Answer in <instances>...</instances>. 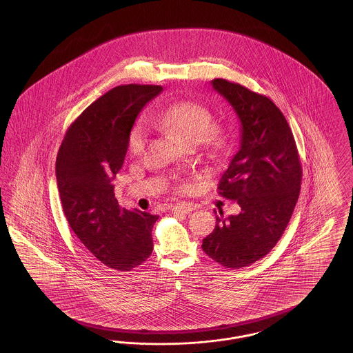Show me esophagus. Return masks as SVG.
<instances>
[{
    "label": "esophagus",
    "mask_w": 353,
    "mask_h": 353,
    "mask_svg": "<svg viewBox=\"0 0 353 353\" xmlns=\"http://www.w3.org/2000/svg\"><path fill=\"white\" fill-rule=\"evenodd\" d=\"M172 210L174 213H181V214H189L194 210V206L193 205H189V203H177V205H173L172 206Z\"/></svg>",
    "instance_id": "obj_1"
}]
</instances>
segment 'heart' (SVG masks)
<instances>
[{
  "instance_id": "b5f03b06",
  "label": "heart",
  "mask_w": 353,
  "mask_h": 353,
  "mask_svg": "<svg viewBox=\"0 0 353 353\" xmlns=\"http://www.w3.org/2000/svg\"><path fill=\"white\" fill-rule=\"evenodd\" d=\"M210 111L194 101H179L169 104L153 114L150 123L161 132L173 134L189 145L203 143L212 148L222 143V132L217 127H212ZM148 140V132L144 121H136L128 132L127 150L131 154L144 151Z\"/></svg>"
}]
</instances>
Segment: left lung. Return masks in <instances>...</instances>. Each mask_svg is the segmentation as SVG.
<instances>
[{
	"instance_id": "1",
	"label": "left lung",
	"mask_w": 353,
	"mask_h": 353,
	"mask_svg": "<svg viewBox=\"0 0 353 353\" xmlns=\"http://www.w3.org/2000/svg\"><path fill=\"white\" fill-rule=\"evenodd\" d=\"M212 85L241 123L238 151L219 184V194L236 201L241 212L216 216L202 250L223 268L239 269L269 254L283 234L299 199L302 165L292 131L274 101L226 79Z\"/></svg>"
}]
</instances>
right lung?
I'll return each instance as SVG.
<instances>
[{"label": "right lung", "mask_w": 353, "mask_h": 353, "mask_svg": "<svg viewBox=\"0 0 353 353\" xmlns=\"http://www.w3.org/2000/svg\"><path fill=\"white\" fill-rule=\"evenodd\" d=\"M161 85H118L90 104L68 130L57 156L58 192L70 228L101 263L130 271L150 258L159 216L119 206L114 180L127 137Z\"/></svg>", "instance_id": "obj_1"}]
</instances>
